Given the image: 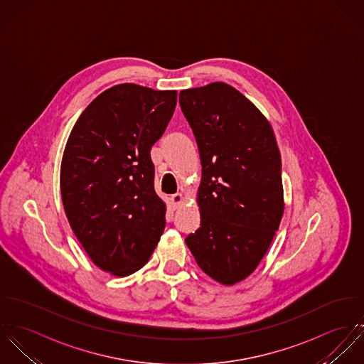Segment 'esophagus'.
<instances>
[{
  "label": "esophagus",
  "instance_id": "obj_1",
  "mask_svg": "<svg viewBox=\"0 0 364 364\" xmlns=\"http://www.w3.org/2000/svg\"><path fill=\"white\" fill-rule=\"evenodd\" d=\"M171 204H173V207L174 208H178L183 203H184V196L181 194V193H177V194H174V196H171Z\"/></svg>",
  "mask_w": 364,
  "mask_h": 364
}]
</instances>
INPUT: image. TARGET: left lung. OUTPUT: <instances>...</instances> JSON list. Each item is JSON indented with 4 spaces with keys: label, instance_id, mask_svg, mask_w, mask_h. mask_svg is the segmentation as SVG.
I'll list each match as a JSON object with an SVG mask.
<instances>
[{
    "label": "left lung",
    "instance_id": "8db88e82",
    "mask_svg": "<svg viewBox=\"0 0 364 364\" xmlns=\"http://www.w3.org/2000/svg\"><path fill=\"white\" fill-rule=\"evenodd\" d=\"M180 105L203 166L201 226L186 243L205 274L233 286L256 270L283 218L280 150L266 117L226 82L183 90Z\"/></svg>",
    "mask_w": 364,
    "mask_h": 364
}]
</instances>
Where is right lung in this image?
Listing matches in <instances>:
<instances>
[{
    "label": "right lung",
    "mask_w": 364,
    "mask_h": 364,
    "mask_svg": "<svg viewBox=\"0 0 364 364\" xmlns=\"http://www.w3.org/2000/svg\"><path fill=\"white\" fill-rule=\"evenodd\" d=\"M177 91L114 85L82 111L65 147L60 191L75 237L101 270L129 276L149 262L166 225L150 149Z\"/></svg>",
    "instance_id": "obj_1"
}]
</instances>
